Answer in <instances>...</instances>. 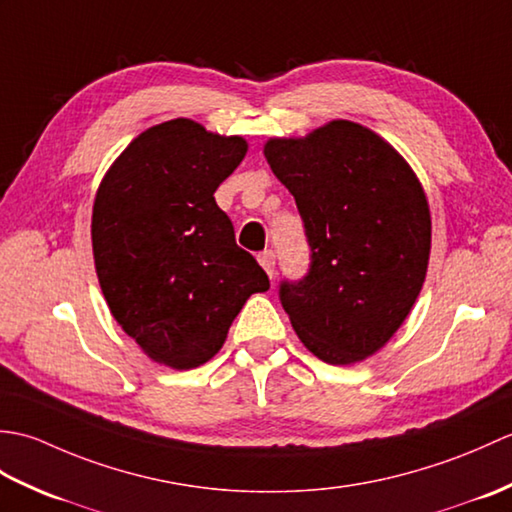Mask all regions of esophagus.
I'll use <instances>...</instances> for the list:
<instances>
[{
	"label": "esophagus",
	"instance_id": "esophagus-1",
	"mask_svg": "<svg viewBox=\"0 0 512 512\" xmlns=\"http://www.w3.org/2000/svg\"><path fill=\"white\" fill-rule=\"evenodd\" d=\"M257 262L262 264V268L268 273V277H273L275 273V253L273 250H262V253L257 255Z\"/></svg>",
	"mask_w": 512,
	"mask_h": 512
}]
</instances>
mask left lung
Wrapping results in <instances>:
<instances>
[{"label": "left lung", "mask_w": 512, "mask_h": 512, "mask_svg": "<svg viewBox=\"0 0 512 512\" xmlns=\"http://www.w3.org/2000/svg\"><path fill=\"white\" fill-rule=\"evenodd\" d=\"M275 176L295 195L308 273L279 301L308 350L330 365L372 356L416 303L431 250L418 178L367 127L332 121L306 138L268 140Z\"/></svg>", "instance_id": "1"}]
</instances>
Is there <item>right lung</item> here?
<instances>
[{
    "instance_id": "obj_1",
    "label": "right lung",
    "mask_w": 512,
    "mask_h": 512,
    "mask_svg": "<svg viewBox=\"0 0 512 512\" xmlns=\"http://www.w3.org/2000/svg\"><path fill=\"white\" fill-rule=\"evenodd\" d=\"M244 156V138L176 118L134 138L96 193L92 248L107 306L167 367L209 361L246 299L270 288L213 198Z\"/></svg>"
}]
</instances>
